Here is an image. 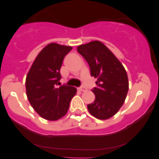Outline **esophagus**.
Wrapping results in <instances>:
<instances>
[{
	"mask_svg": "<svg viewBox=\"0 0 159 159\" xmlns=\"http://www.w3.org/2000/svg\"><path fill=\"white\" fill-rule=\"evenodd\" d=\"M78 90H79V91H87V89H86L84 87V86H81V87L78 88Z\"/></svg>",
	"mask_w": 159,
	"mask_h": 159,
	"instance_id": "esophagus-1",
	"label": "esophagus"
}]
</instances>
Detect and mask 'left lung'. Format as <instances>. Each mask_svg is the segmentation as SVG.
I'll return each instance as SVG.
<instances>
[{"mask_svg": "<svg viewBox=\"0 0 159 159\" xmlns=\"http://www.w3.org/2000/svg\"><path fill=\"white\" fill-rule=\"evenodd\" d=\"M77 50L89 64L91 76L98 79L97 87L91 90L95 99L88 105V109L98 119L110 118L118 111L126 98L129 91L126 70L113 53L101 41L81 44Z\"/></svg>", "mask_w": 159, "mask_h": 159, "instance_id": "8db88e82", "label": "left lung"}]
</instances>
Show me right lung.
Segmentation results:
<instances>
[{"instance_id": "1", "label": "right lung", "mask_w": 159, "mask_h": 159, "mask_svg": "<svg viewBox=\"0 0 159 159\" xmlns=\"http://www.w3.org/2000/svg\"><path fill=\"white\" fill-rule=\"evenodd\" d=\"M71 49L56 43L48 44L37 56L27 75L25 85L30 104L40 116L50 121L66 115L76 94L75 88L60 86L61 67Z\"/></svg>"}]
</instances>
